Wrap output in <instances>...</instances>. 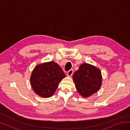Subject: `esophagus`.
<instances>
[{
    "label": "esophagus",
    "mask_w": 130,
    "mask_h": 130,
    "mask_svg": "<svg viewBox=\"0 0 130 130\" xmlns=\"http://www.w3.org/2000/svg\"><path fill=\"white\" fill-rule=\"evenodd\" d=\"M73 74V69H70L69 71L67 72V75L68 76H72V75Z\"/></svg>",
    "instance_id": "34e87169"
}]
</instances>
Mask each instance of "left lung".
<instances>
[{
  "label": "left lung",
  "instance_id": "8db88e82",
  "mask_svg": "<svg viewBox=\"0 0 130 130\" xmlns=\"http://www.w3.org/2000/svg\"><path fill=\"white\" fill-rule=\"evenodd\" d=\"M73 78L78 92L84 97L95 93L101 86L100 69L87 63L81 64L78 70L74 73Z\"/></svg>",
  "mask_w": 130,
  "mask_h": 130
}]
</instances>
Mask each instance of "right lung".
Returning <instances> with one entry per match:
<instances>
[{"instance_id": "obj_1", "label": "right lung", "mask_w": 130, "mask_h": 130, "mask_svg": "<svg viewBox=\"0 0 130 130\" xmlns=\"http://www.w3.org/2000/svg\"><path fill=\"white\" fill-rule=\"evenodd\" d=\"M65 74L57 63L49 62L37 65L30 77L34 92L43 98L52 96Z\"/></svg>"}]
</instances>
